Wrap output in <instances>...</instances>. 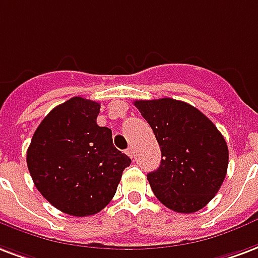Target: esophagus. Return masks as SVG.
Listing matches in <instances>:
<instances>
[{"label": "esophagus", "mask_w": 258, "mask_h": 258, "mask_svg": "<svg viewBox=\"0 0 258 258\" xmlns=\"http://www.w3.org/2000/svg\"><path fill=\"white\" fill-rule=\"evenodd\" d=\"M125 153H127V154H128L131 158H134V157H135V151H134L133 147H128V149L125 150Z\"/></svg>", "instance_id": "esophagus-1"}]
</instances>
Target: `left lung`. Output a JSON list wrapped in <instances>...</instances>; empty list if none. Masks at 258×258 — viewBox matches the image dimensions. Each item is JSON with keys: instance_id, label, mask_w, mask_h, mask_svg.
Masks as SVG:
<instances>
[{"instance_id": "left-lung-1", "label": "left lung", "mask_w": 258, "mask_h": 258, "mask_svg": "<svg viewBox=\"0 0 258 258\" xmlns=\"http://www.w3.org/2000/svg\"><path fill=\"white\" fill-rule=\"evenodd\" d=\"M160 145V168L147 174L157 199L181 214L202 210L218 194L229 149L215 124L199 109L174 98L137 100Z\"/></svg>"}]
</instances>
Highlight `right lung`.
Listing matches in <instances>:
<instances>
[{
  "instance_id": "right-lung-1",
  "label": "right lung",
  "mask_w": 258,
  "mask_h": 258,
  "mask_svg": "<svg viewBox=\"0 0 258 258\" xmlns=\"http://www.w3.org/2000/svg\"><path fill=\"white\" fill-rule=\"evenodd\" d=\"M100 103L73 97L39 124L27 150L33 184L55 208L94 215L115 196L131 160L113 146L112 131L97 124Z\"/></svg>"
}]
</instances>
